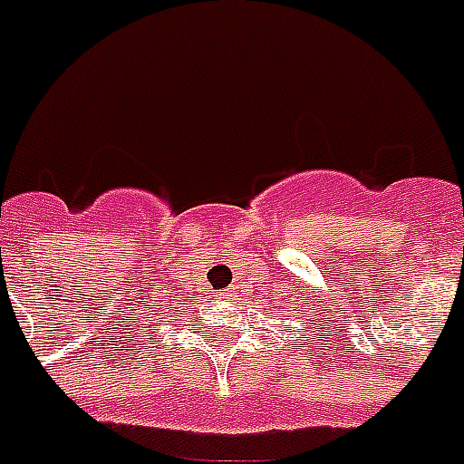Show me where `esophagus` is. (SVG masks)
Wrapping results in <instances>:
<instances>
[{
	"instance_id": "obj_1",
	"label": "esophagus",
	"mask_w": 464,
	"mask_h": 464,
	"mask_svg": "<svg viewBox=\"0 0 464 464\" xmlns=\"http://www.w3.org/2000/svg\"><path fill=\"white\" fill-rule=\"evenodd\" d=\"M235 296V290H225L222 292V299H232Z\"/></svg>"
}]
</instances>
